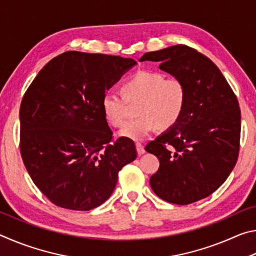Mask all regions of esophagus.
<instances>
[{"label":"esophagus","instance_id":"34e87169","mask_svg":"<svg viewBox=\"0 0 256 256\" xmlns=\"http://www.w3.org/2000/svg\"><path fill=\"white\" fill-rule=\"evenodd\" d=\"M136 151H138V156H142V154H144L146 152L144 146H142L141 144H136Z\"/></svg>","mask_w":256,"mask_h":256}]
</instances>
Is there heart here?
Instances as JSON below:
<instances>
[{
  "label": "heart",
  "mask_w": 256,
  "mask_h": 256,
  "mask_svg": "<svg viewBox=\"0 0 256 256\" xmlns=\"http://www.w3.org/2000/svg\"><path fill=\"white\" fill-rule=\"evenodd\" d=\"M122 94L107 90L102 98L106 120L120 126L126 115V104L138 102L136 115L120 130V136L142 141L156 128L167 130L178 122L186 104V89L177 78H164L162 73L138 70L128 78Z\"/></svg>",
  "instance_id": "heart-1"
}]
</instances>
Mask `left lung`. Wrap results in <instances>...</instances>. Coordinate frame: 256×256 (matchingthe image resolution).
<instances>
[{
	"label": "left lung",
	"mask_w": 256,
	"mask_h": 256,
	"mask_svg": "<svg viewBox=\"0 0 256 256\" xmlns=\"http://www.w3.org/2000/svg\"><path fill=\"white\" fill-rule=\"evenodd\" d=\"M140 62L182 80L186 89L183 114L146 146L159 159L150 186L162 200L184 206L209 196L235 167L240 136L237 98L218 66L185 45L148 52Z\"/></svg>",
	"instance_id": "8db88e82"
}]
</instances>
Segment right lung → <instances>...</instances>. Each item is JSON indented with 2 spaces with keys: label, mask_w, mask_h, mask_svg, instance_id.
Masks as SVG:
<instances>
[{
  "label": "right lung",
  "mask_w": 256,
  "mask_h": 256,
  "mask_svg": "<svg viewBox=\"0 0 256 256\" xmlns=\"http://www.w3.org/2000/svg\"><path fill=\"white\" fill-rule=\"evenodd\" d=\"M133 58L66 52L50 60L20 106V151L32 182L60 208L88 211L112 196L118 172L136 158L134 142L118 138L102 98Z\"/></svg>",
  "instance_id": "right-lung-1"
}]
</instances>
